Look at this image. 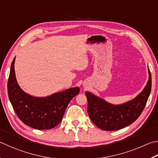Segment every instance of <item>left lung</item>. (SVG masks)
<instances>
[{
  "label": "left lung",
  "mask_w": 158,
  "mask_h": 158,
  "mask_svg": "<svg viewBox=\"0 0 158 158\" xmlns=\"http://www.w3.org/2000/svg\"><path fill=\"white\" fill-rule=\"evenodd\" d=\"M143 90L130 101L122 104H113L95 94L85 92L88 113L91 121L104 131H117L133 123L141 114L151 90V74Z\"/></svg>",
  "instance_id": "obj_1"
}]
</instances>
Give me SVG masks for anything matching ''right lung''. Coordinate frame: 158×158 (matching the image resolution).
<instances>
[{"label": "right lung", "instance_id": "right-lung-1", "mask_svg": "<svg viewBox=\"0 0 158 158\" xmlns=\"http://www.w3.org/2000/svg\"><path fill=\"white\" fill-rule=\"evenodd\" d=\"M15 58L11 65L7 92L17 116L25 125L38 130L55 127L62 120L70 100L79 94V88H70L43 97L30 95L22 90L16 81Z\"/></svg>", "mask_w": 158, "mask_h": 158}]
</instances>
